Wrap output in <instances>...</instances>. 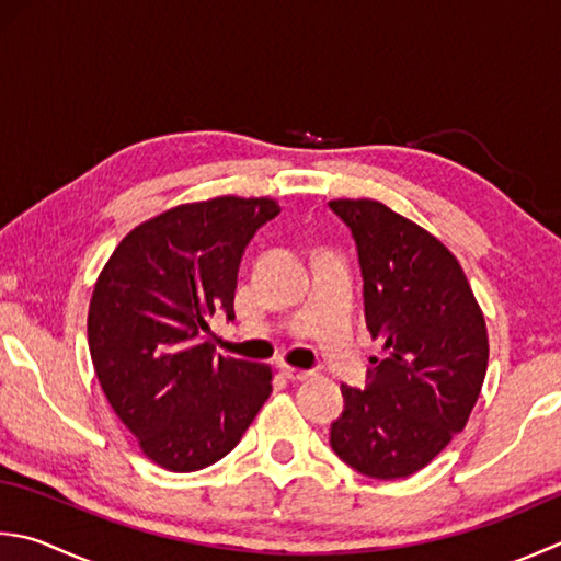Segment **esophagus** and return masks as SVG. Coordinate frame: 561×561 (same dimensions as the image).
I'll list each match as a JSON object with an SVG mask.
<instances>
[{
	"instance_id": "obj_1",
	"label": "esophagus",
	"mask_w": 561,
	"mask_h": 561,
	"mask_svg": "<svg viewBox=\"0 0 561 561\" xmlns=\"http://www.w3.org/2000/svg\"><path fill=\"white\" fill-rule=\"evenodd\" d=\"M282 375L291 379V381H306L313 377L311 369H296V367H289V365H282Z\"/></svg>"
}]
</instances>
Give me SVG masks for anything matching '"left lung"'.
I'll return each instance as SVG.
<instances>
[{"mask_svg": "<svg viewBox=\"0 0 561 561\" xmlns=\"http://www.w3.org/2000/svg\"><path fill=\"white\" fill-rule=\"evenodd\" d=\"M355 238L365 318L383 355L367 387H343L331 447L371 479H403L465 431L489 365L484 313L457 257L419 224L371 199L328 202Z\"/></svg>", "mask_w": 561, "mask_h": 561, "instance_id": "8db88e82", "label": "left lung"}]
</instances>
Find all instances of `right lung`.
I'll list each match as a JSON object with an SVG mask.
<instances>
[{
	"label": "right lung",
	"mask_w": 561,
	"mask_h": 561,
	"mask_svg": "<svg viewBox=\"0 0 561 561\" xmlns=\"http://www.w3.org/2000/svg\"><path fill=\"white\" fill-rule=\"evenodd\" d=\"M274 199L174 206L121 240L94 284L87 337L96 379L142 455L196 471L233 449L272 393V369L216 355L208 318L233 321L238 267Z\"/></svg>",
	"instance_id": "add662e5"
}]
</instances>
